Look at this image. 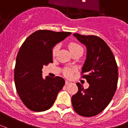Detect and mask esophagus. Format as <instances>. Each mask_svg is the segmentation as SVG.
<instances>
[{
  "instance_id": "34e87169",
  "label": "esophagus",
  "mask_w": 128,
  "mask_h": 128,
  "mask_svg": "<svg viewBox=\"0 0 128 128\" xmlns=\"http://www.w3.org/2000/svg\"><path fill=\"white\" fill-rule=\"evenodd\" d=\"M70 84V82H69V81L68 80L65 81V84H66V85H68V84Z\"/></svg>"
}]
</instances>
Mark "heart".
Returning <instances> with one entry per match:
<instances>
[{
    "instance_id": "1",
    "label": "heart",
    "mask_w": 128,
    "mask_h": 128,
    "mask_svg": "<svg viewBox=\"0 0 128 128\" xmlns=\"http://www.w3.org/2000/svg\"><path fill=\"white\" fill-rule=\"evenodd\" d=\"M68 48H69V50H70L71 53H73L74 52L78 51V50L82 49L80 45L78 44L77 43H75V42L70 43V44H68ZM58 49V46H56L55 47H54V48H53V50H52L53 56H55V55H56V52H57ZM65 74L66 76H70L71 75V74H72V72H71L70 70L67 69V70H65Z\"/></svg>"
}]
</instances>
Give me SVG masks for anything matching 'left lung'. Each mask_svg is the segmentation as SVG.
Returning a JSON list of instances; mask_svg holds the SVG:
<instances>
[{"label":"left lung","mask_w":128,"mask_h":128,"mask_svg":"<svg viewBox=\"0 0 128 128\" xmlns=\"http://www.w3.org/2000/svg\"><path fill=\"white\" fill-rule=\"evenodd\" d=\"M86 48L82 74L89 84L86 89L78 82V92L72 98L74 109L83 116H93L106 108L113 98L118 82V68L110 48L100 37L73 34Z\"/></svg>","instance_id":"left-lung-1"}]
</instances>
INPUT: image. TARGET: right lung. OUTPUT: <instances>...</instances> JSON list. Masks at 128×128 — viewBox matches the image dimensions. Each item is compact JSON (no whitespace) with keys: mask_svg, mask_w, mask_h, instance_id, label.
<instances>
[{"mask_svg":"<svg viewBox=\"0 0 128 128\" xmlns=\"http://www.w3.org/2000/svg\"><path fill=\"white\" fill-rule=\"evenodd\" d=\"M72 34L40 30L26 38L20 47L16 60L14 80L21 100L31 110L41 112L52 106L65 80L56 76L42 77L44 65L52 63V49Z\"/></svg>","mask_w":128,"mask_h":128,"instance_id":"1","label":"right lung"}]
</instances>
